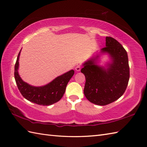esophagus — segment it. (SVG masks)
I'll return each instance as SVG.
<instances>
[{
  "mask_svg": "<svg viewBox=\"0 0 147 147\" xmlns=\"http://www.w3.org/2000/svg\"><path fill=\"white\" fill-rule=\"evenodd\" d=\"M75 69L76 71H80L81 70V66L80 65H77L76 67H75Z\"/></svg>",
  "mask_w": 147,
  "mask_h": 147,
  "instance_id": "obj_1",
  "label": "esophagus"
}]
</instances>
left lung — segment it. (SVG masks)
<instances>
[{
    "label": "left lung",
    "mask_w": 147,
    "mask_h": 147,
    "mask_svg": "<svg viewBox=\"0 0 147 147\" xmlns=\"http://www.w3.org/2000/svg\"><path fill=\"white\" fill-rule=\"evenodd\" d=\"M106 47L102 53H108L112 62L107 67L97 64L96 55L83 64L81 72L85 76L84 94L93 104L106 105L117 100L126 91L129 79L128 57L119 42L111 36L106 37Z\"/></svg>",
    "instance_id": "left-lung-1"
}]
</instances>
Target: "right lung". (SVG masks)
<instances>
[{
    "label": "right lung",
    "instance_id": "obj_1",
    "mask_svg": "<svg viewBox=\"0 0 147 147\" xmlns=\"http://www.w3.org/2000/svg\"><path fill=\"white\" fill-rule=\"evenodd\" d=\"M19 52L14 66V78L18 88L23 97L28 100L41 105H51L60 100L65 93L69 81L74 75V71L71 70L43 86H33L24 82L18 73Z\"/></svg>",
    "mask_w": 147,
    "mask_h": 147
}]
</instances>
